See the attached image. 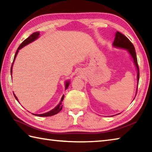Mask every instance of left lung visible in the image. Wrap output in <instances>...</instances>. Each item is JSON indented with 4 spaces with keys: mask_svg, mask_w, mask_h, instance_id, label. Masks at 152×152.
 Returning a JSON list of instances; mask_svg holds the SVG:
<instances>
[{
    "mask_svg": "<svg viewBox=\"0 0 152 152\" xmlns=\"http://www.w3.org/2000/svg\"><path fill=\"white\" fill-rule=\"evenodd\" d=\"M112 46L114 48H122L125 49L127 52H128L129 54L130 55V56L133 59V62L134 63V65L136 66V70H137V85L138 86V82H139V77H140V72H139V68L138 65H137V60L136 57V50L134 45H132V43L129 41L128 38L125 37L122 33L117 31L115 34V38L114 42L112 44ZM136 90V93H137ZM135 96V97H136Z\"/></svg>",
    "mask_w": 152,
    "mask_h": 152,
    "instance_id": "obj_1",
    "label": "left lung"
}]
</instances>
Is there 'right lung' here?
Instances as JSON below:
<instances>
[{
  "mask_svg": "<svg viewBox=\"0 0 152 152\" xmlns=\"http://www.w3.org/2000/svg\"><path fill=\"white\" fill-rule=\"evenodd\" d=\"M40 37V32H34L32 34H31L30 36V37L26 38V40H24L23 42H22L21 45L19 46V47L18 48L17 50H16V54L15 55V57H14V60H13V62H12V66H11V69H10V74H11V77H12V66H13V64H14V62H15V60L16 59V57L17 56V54L19 52V50H20L21 48H23L24 46L29 45V44L32 43V42H34L36 40H37L38 38ZM70 80H66L65 81V90H66L68 87L69 86V85H70ZM14 96H15V98L16 99V100L18 102V100L16 96H15V94H14ZM64 95L62 96V97L61 98V100H60V103L57 105V106L53 108L52 110H51L50 111L47 112L46 113H44V114H32L35 115H37V116H40V117H47V116H52V115H54L55 114H58V113L60 112L61 111V110L62 108V102L63 100H64Z\"/></svg>",
  "mask_w": 152,
  "mask_h": 152,
  "instance_id": "obj_1",
  "label": "right lung"
}]
</instances>
